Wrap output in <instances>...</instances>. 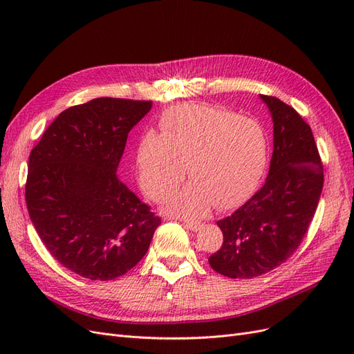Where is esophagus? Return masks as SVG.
<instances>
[{"instance_id": "obj_1", "label": "esophagus", "mask_w": 354, "mask_h": 354, "mask_svg": "<svg viewBox=\"0 0 354 354\" xmlns=\"http://www.w3.org/2000/svg\"><path fill=\"white\" fill-rule=\"evenodd\" d=\"M185 227L192 230V232H198L199 227H201V223H198V221H189L187 220V221H185Z\"/></svg>"}]
</instances>
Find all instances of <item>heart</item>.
Wrapping results in <instances>:
<instances>
[{"label":"heart","mask_w":354,"mask_h":354,"mask_svg":"<svg viewBox=\"0 0 354 354\" xmlns=\"http://www.w3.org/2000/svg\"><path fill=\"white\" fill-rule=\"evenodd\" d=\"M269 143L250 118L217 106L185 103L167 109L159 134L146 133L136 151L137 180L153 201L165 199L185 177L194 181L171 198L167 208L199 217L211 205L226 209L248 199L267 167Z\"/></svg>","instance_id":"1"}]
</instances>
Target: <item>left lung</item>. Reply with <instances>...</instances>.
<instances>
[{
  "label": "left lung",
  "mask_w": 354,
  "mask_h": 354,
  "mask_svg": "<svg viewBox=\"0 0 354 354\" xmlns=\"http://www.w3.org/2000/svg\"><path fill=\"white\" fill-rule=\"evenodd\" d=\"M260 99L273 121L269 176L250 201L217 221L223 245L208 259L214 270L232 279H251L285 263L301 243L324 187L312 128L282 100Z\"/></svg>",
  "instance_id": "8db88e82"
}]
</instances>
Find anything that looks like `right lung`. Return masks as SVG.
I'll use <instances>...</instances> for the list:
<instances>
[{
  "label": "right lung",
  "mask_w": 354,
  "mask_h": 354,
  "mask_svg": "<svg viewBox=\"0 0 354 354\" xmlns=\"http://www.w3.org/2000/svg\"><path fill=\"white\" fill-rule=\"evenodd\" d=\"M151 109L149 100L113 97L72 106L29 155L30 221L50 254L87 279L133 269L160 224L116 174L128 133Z\"/></svg>",
  "instance_id": "add662e5"
}]
</instances>
